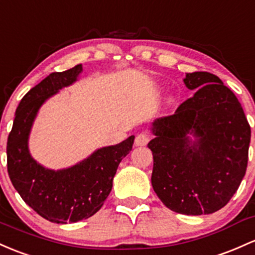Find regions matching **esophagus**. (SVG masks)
Instances as JSON below:
<instances>
[{
	"label": "esophagus",
	"instance_id": "1",
	"mask_svg": "<svg viewBox=\"0 0 255 255\" xmlns=\"http://www.w3.org/2000/svg\"><path fill=\"white\" fill-rule=\"evenodd\" d=\"M150 140L149 133L142 132L135 136V145L136 146H145Z\"/></svg>",
	"mask_w": 255,
	"mask_h": 255
}]
</instances>
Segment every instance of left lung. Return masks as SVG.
Returning a JSON list of instances; mask_svg holds the SVG:
<instances>
[{
  "instance_id": "1",
  "label": "left lung",
  "mask_w": 255,
  "mask_h": 255,
  "mask_svg": "<svg viewBox=\"0 0 255 255\" xmlns=\"http://www.w3.org/2000/svg\"><path fill=\"white\" fill-rule=\"evenodd\" d=\"M196 93L175 113L152 123L153 191L177 213L211 214L222 209L246 174L251 126L236 96L205 71L186 74ZM187 133L198 138L191 143Z\"/></svg>"
}]
</instances>
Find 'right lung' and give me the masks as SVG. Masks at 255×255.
Returning a JSON list of instances; mask_svg holds the SVG:
<instances>
[{"mask_svg":"<svg viewBox=\"0 0 255 255\" xmlns=\"http://www.w3.org/2000/svg\"><path fill=\"white\" fill-rule=\"evenodd\" d=\"M82 65L52 72L30 89L19 103L7 140V169L24 202L52 223L66 224L92 217L113 189V179L123 157L132 150L134 135L114 146L97 150L71 168L52 170L29 153L27 139L41 105L63 87L74 83Z\"/></svg>","mask_w":255,"mask_h":255,"instance_id":"right-lung-1","label":"right lung"}]
</instances>
